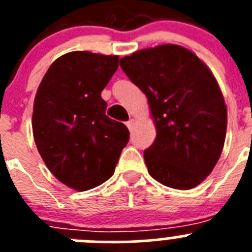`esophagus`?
Returning a JSON list of instances; mask_svg holds the SVG:
<instances>
[{"instance_id": "34e87169", "label": "esophagus", "mask_w": 252, "mask_h": 252, "mask_svg": "<svg viewBox=\"0 0 252 252\" xmlns=\"http://www.w3.org/2000/svg\"><path fill=\"white\" fill-rule=\"evenodd\" d=\"M133 124H135V122H133V120H128V121L126 122V126H127V128H128V130H132V127H133Z\"/></svg>"}]
</instances>
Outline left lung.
<instances>
[{
  "instance_id": "8db88e82",
  "label": "left lung",
  "mask_w": 252,
  "mask_h": 252,
  "mask_svg": "<svg viewBox=\"0 0 252 252\" xmlns=\"http://www.w3.org/2000/svg\"><path fill=\"white\" fill-rule=\"evenodd\" d=\"M120 65L148 97L157 139L144 151L149 174L174 189L201 184L221 157L227 108L220 86L194 53L173 44L135 51Z\"/></svg>"
}]
</instances>
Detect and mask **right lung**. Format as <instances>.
<instances>
[{
    "label": "right lung",
    "instance_id": "obj_1",
    "mask_svg": "<svg viewBox=\"0 0 252 252\" xmlns=\"http://www.w3.org/2000/svg\"><path fill=\"white\" fill-rule=\"evenodd\" d=\"M119 68L117 55L72 51L51 64L37 88L32 133L49 170L84 192L112 177L130 132L106 116L101 97Z\"/></svg>",
    "mask_w": 252,
    "mask_h": 252
}]
</instances>
